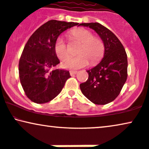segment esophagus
Listing matches in <instances>:
<instances>
[{
    "mask_svg": "<svg viewBox=\"0 0 149 149\" xmlns=\"http://www.w3.org/2000/svg\"><path fill=\"white\" fill-rule=\"evenodd\" d=\"M77 73V71H74V70H71V71H70V75L76 74Z\"/></svg>",
    "mask_w": 149,
    "mask_h": 149,
    "instance_id": "obj_1",
    "label": "esophagus"
}]
</instances>
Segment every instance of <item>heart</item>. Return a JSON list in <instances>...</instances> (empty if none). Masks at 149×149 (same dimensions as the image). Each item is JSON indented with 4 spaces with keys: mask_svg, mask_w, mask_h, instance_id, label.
<instances>
[{
    "mask_svg": "<svg viewBox=\"0 0 149 149\" xmlns=\"http://www.w3.org/2000/svg\"><path fill=\"white\" fill-rule=\"evenodd\" d=\"M70 36L72 39L82 43L79 50L80 55L76 57L67 58L61 63L63 68L66 69H79L86 67L90 63H97L103 57L104 44L100 39L94 38V35L86 29H75L71 31ZM55 51L57 57L63 59L70 54L68 45L62 37H59L55 44Z\"/></svg>",
    "mask_w": 149,
    "mask_h": 149,
    "instance_id": "obj_1",
    "label": "heart"
}]
</instances>
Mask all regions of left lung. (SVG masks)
<instances>
[{"mask_svg": "<svg viewBox=\"0 0 149 149\" xmlns=\"http://www.w3.org/2000/svg\"><path fill=\"white\" fill-rule=\"evenodd\" d=\"M93 29L103 42L101 61L87 70L88 79L80 84L86 97L96 105H105L119 95L127 78V55L124 46L111 31L98 22L81 23Z\"/></svg>", "mask_w": 149, "mask_h": 149, "instance_id": "obj_1", "label": "left lung"}]
</instances>
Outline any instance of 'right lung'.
Here are the masks:
<instances>
[{"label":"right lung","instance_id":"right-lung-1","mask_svg":"<svg viewBox=\"0 0 149 149\" xmlns=\"http://www.w3.org/2000/svg\"><path fill=\"white\" fill-rule=\"evenodd\" d=\"M78 24L49 20L38 28L26 42L19 61V77L25 94L31 101L38 104L51 101L60 93L70 77L68 70L50 69L59 63L55 51L58 37Z\"/></svg>","mask_w":149,"mask_h":149}]
</instances>
